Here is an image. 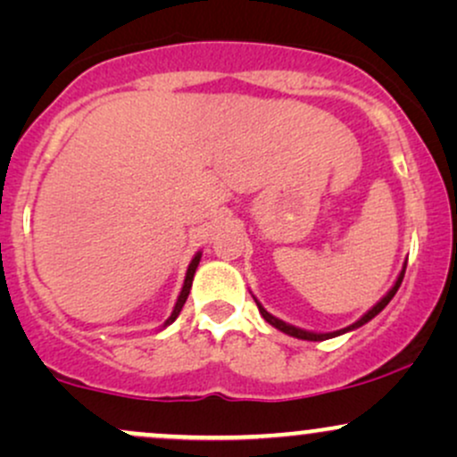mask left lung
<instances>
[{"label": "left lung", "mask_w": 457, "mask_h": 457, "mask_svg": "<svg viewBox=\"0 0 457 457\" xmlns=\"http://www.w3.org/2000/svg\"><path fill=\"white\" fill-rule=\"evenodd\" d=\"M403 272H406V266H402V272H400V275H397V279H395V283H393V287H391V290L386 292V295L382 296L380 301L376 303V305L370 309V312L363 313V316H361L359 320H356L354 324H350V327H345V328H339V330H333V333H313V330H305V328L292 327V324L283 322V320L275 318V316H272V313L266 312V309L262 307V303L258 301V298H255V296H253V298H255V305H258V309H260L262 318H264L266 322L270 324V327H275L277 330H281V333L290 335V337H296V339H307V342H324V339L337 337V335H344V333H348V330H354V328L363 327V324L370 322L371 318H376V316H378V313L382 312V309H385L386 305H389V303H391V298L395 296V292L400 290V286H402V279H403Z\"/></svg>", "instance_id": "8db88e82"}]
</instances>
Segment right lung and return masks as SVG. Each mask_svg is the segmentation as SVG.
<instances>
[{"label": "right lung", "mask_w": 457, "mask_h": 457, "mask_svg": "<svg viewBox=\"0 0 457 457\" xmlns=\"http://www.w3.org/2000/svg\"><path fill=\"white\" fill-rule=\"evenodd\" d=\"M199 260H202V251H197L195 258H193V260H191V264H188V269H187V277H185V283H182V290H180V295H178V301H176V305H174V312H171V316L165 320V324H162V328L170 327V324L174 322V320H176L178 316H180L182 307H185V303H187V298H188V292H191V286H193V275H195V270H197V266H199Z\"/></svg>", "instance_id": "right-lung-1"}]
</instances>
